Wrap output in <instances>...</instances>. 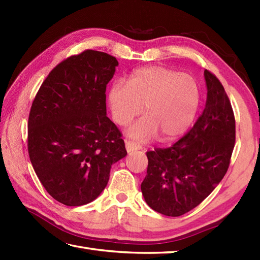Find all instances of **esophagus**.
<instances>
[{
  "label": "esophagus",
  "mask_w": 260,
  "mask_h": 260,
  "mask_svg": "<svg viewBox=\"0 0 260 260\" xmlns=\"http://www.w3.org/2000/svg\"><path fill=\"white\" fill-rule=\"evenodd\" d=\"M125 146H126V151L128 152V153L141 150V146L139 144H136V143L131 142V141H126L125 142Z\"/></svg>",
  "instance_id": "esophagus-1"
}]
</instances>
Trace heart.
I'll use <instances>...</instances> for the list:
<instances>
[{
  "instance_id": "heart-1",
  "label": "heart",
  "mask_w": 260,
  "mask_h": 260,
  "mask_svg": "<svg viewBox=\"0 0 260 260\" xmlns=\"http://www.w3.org/2000/svg\"><path fill=\"white\" fill-rule=\"evenodd\" d=\"M201 102L198 81L192 76L162 66H147L134 70L127 84L114 81L107 90V105L114 121L126 126L143 117L127 129L132 139L145 142L159 134L162 141H172L191 126Z\"/></svg>"
}]
</instances>
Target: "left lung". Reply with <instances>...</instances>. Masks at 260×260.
I'll use <instances>...</instances> for the list:
<instances>
[{
	"label": "left lung",
	"instance_id": "obj_1",
	"mask_svg": "<svg viewBox=\"0 0 260 260\" xmlns=\"http://www.w3.org/2000/svg\"><path fill=\"white\" fill-rule=\"evenodd\" d=\"M204 80L206 106L191 131L171 147L146 153L143 197L148 207L169 217L189 212L215 189L227 173L234 151L236 123L229 98L208 70Z\"/></svg>",
	"mask_w": 260,
	"mask_h": 260
}]
</instances>
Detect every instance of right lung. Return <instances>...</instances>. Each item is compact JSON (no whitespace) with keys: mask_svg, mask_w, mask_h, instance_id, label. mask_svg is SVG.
I'll return each mask as SVG.
<instances>
[{"mask_svg":"<svg viewBox=\"0 0 260 260\" xmlns=\"http://www.w3.org/2000/svg\"><path fill=\"white\" fill-rule=\"evenodd\" d=\"M118 61L86 50L60 62L32 103L27 151L37 176L54 200L69 207L101 194L112 165L127 155L106 113V86Z\"/></svg>","mask_w":260,"mask_h":260,"instance_id":"obj_1","label":"right lung"}]
</instances>
